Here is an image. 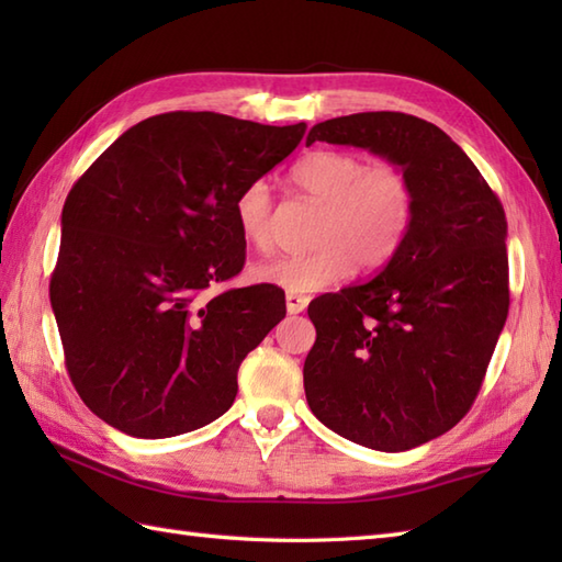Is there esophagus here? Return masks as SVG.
<instances>
[{"label": "esophagus", "mask_w": 562, "mask_h": 562, "mask_svg": "<svg viewBox=\"0 0 562 562\" xmlns=\"http://www.w3.org/2000/svg\"><path fill=\"white\" fill-rule=\"evenodd\" d=\"M284 304H288L290 314H302L304 308L308 306V296L296 294V292H288V294H284Z\"/></svg>", "instance_id": "obj_1"}]
</instances>
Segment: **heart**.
I'll use <instances>...</instances> for the list:
<instances>
[{
    "label": "heart",
    "instance_id": "heart-1",
    "mask_svg": "<svg viewBox=\"0 0 562 562\" xmlns=\"http://www.w3.org/2000/svg\"><path fill=\"white\" fill-rule=\"evenodd\" d=\"M292 183L324 205L314 250L278 256L250 270V278L288 292L326 290L350 270L374 272L396 256L415 214V183L396 161L367 164L362 154L318 149L294 164ZM272 190L246 183L234 200L236 229L254 250L272 246Z\"/></svg>",
    "mask_w": 562,
    "mask_h": 562
}]
</instances>
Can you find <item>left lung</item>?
Returning a JSON list of instances; mask_svg holds the SVG:
<instances>
[{
  "label": "left lung",
  "instance_id": "8db88e82",
  "mask_svg": "<svg viewBox=\"0 0 562 562\" xmlns=\"http://www.w3.org/2000/svg\"><path fill=\"white\" fill-rule=\"evenodd\" d=\"M314 142L405 166L415 214L379 274L308 304V408L355 445L420 447L469 413L507 321L505 210L457 142L423 117L342 115L308 130Z\"/></svg>",
  "mask_w": 562,
  "mask_h": 562
}]
</instances>
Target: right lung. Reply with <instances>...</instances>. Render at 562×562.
Returning a JSON list of instances; mask_svg holds the SVG:
<instances>
[{
    "mask_svg": "<svg viewBox=\"0 0 562 562\" xmlns=\"http://www.w3.org/2000/svg\"><path fill=\"white\" fill-rule=\"evenodd\" d=\"M304 130L161 113L69 190L50 304L71 384L103 423L161 439L232 408L238 364L288 314L284 294L274 284L200 294L241 272L234 200Z\"/></svg>",
    "mask_w": 562,
    "mask_h": 562,
    "instance_id": "obj_1",
    "label": "right lung"
}]
</instances>
